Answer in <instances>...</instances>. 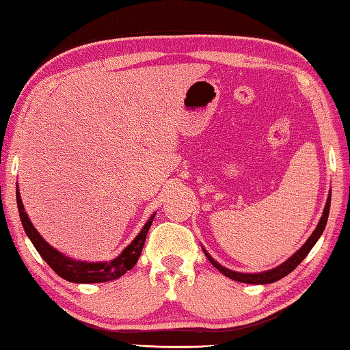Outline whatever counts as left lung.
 Returning a JSON list of instances; mask_svg holds the SVG:
<instances>
[{"instance_id":"left-lung-1","label":"left lung","mask_w":350,"mask_h":350,"mask_svg":"<svg viewBox=\"0 0 350 350\" xmlns=\"http://www.w3.org/2000/svg\"><path fill=\"white\" fill-rule=\"evenodd\" d=\"M330 198H332V193H329L327 200H325V206L323 210V216L319 219V222L317 225V228L313 230V233L310 234V238L304 242V245L299 248L298 252H295L292 256H290L287 260H284L282 264L278 265L275 269H270V270H265V271H258V273H241V271H234V270H230L227 267H224L211 258V254L205 250L202 247V250L205 253V256L208 258L210 262L215 265V267L221 271L222 275H225L230 280L233 281H238V282H245V284H271L275 281H280L282 280L284 276H287L290 271H293L298 265L301 264V260H303L309 252L313 248V245L317 244V241L321 238V234L325 228V224H327V217H329V210H330Z\"/></svg>"}]
</instances>
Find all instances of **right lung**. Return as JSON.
<instances>
[{"mask_svg":"<svg viewBox=\"0 0 350 350\" xmlns=\"http://www.w3.org/2000/svg\"><path fill=\"white\" fill-rule=\"evenodd\" d=\"M16 205H18L20 219L23 224V228L27 234V238L31 239L33 247L37 248V252L41 254L47 265L55 271L58 276H62L63 280L69 282L77 284H94V282H108L114 281L117 278H120L126 273L128 270H131L135 262L139 260V256L144 248L146 233L150 230L152 219L156 216V213H152L151 217L148 219L144 228L140 230V233L135 236L134 241L128 247L123 248V252L118 254L117 258L111 260H100V262H88V260H80L69 258L62 252H58L57 248L47 244L43 236H41L37 228L33 227V224L29 219L27 213L25 211V205L18 191V185H16Z\"/></svg>","mask_w":350,"mask_h":350,"instance_id":"add662e5","label":"right lung"}]
</instances>
